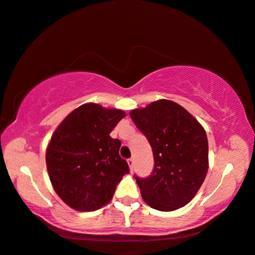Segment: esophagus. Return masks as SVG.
Listing matches in <instances>:
<instances>
[{
    "mask_svg": "<svg viewBox=\"0 0 255 255\" xmlns=\"http://www.w3.org/2000/svg\"><path fill=\"white\" fill-rule=\"evenodd\" d=\"M128 166H130V170L132 172V170H133V168H134V160H133V158L128 159Z\"/></svg>",
    "mask_w": 255,
    "mask_h": 255,
    "instance_id": "esophagus-1",
    "label": "esophagus"
}]
</instances>
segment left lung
I'll return each mask as SVG.
<instances>
[{
  "label": "left lung",
  "instance_id": "1",
  "mask_svg": "<svg viewBox=\"0 0 255 255\" xmlns=\"http://www.w3.org/2000/svg\"><path fill=\"white\" fill-rule=\"evenodd\" d=\"M130 116L151 145V175H134L149 207L173 211L189 203L208 173V138L201 124L175 102L160 100Z\"/></svg>",
  "mask_w": 255,
  "mask_h": 255
}]
</instances>
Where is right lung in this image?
<instances>
[{"label":"right lung","instance_id":"right-lung-1","mask_svg":"<svg viewBox=\"0 0 255 255\" xmlns=\"http://www.w3.org/2000/svg\"><path fill=\"white\" fill-rule=\"evenodd\" d=\"M124 111L87 103L72 111L52 135L46 151L48 176L59 197L79 211L110 202L124 174L120 139L110 137Z\"/></svg>","mask_w":255,"mask_h":255}]
</instances>
